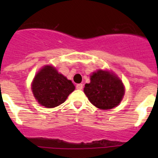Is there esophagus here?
Instances as JSON below:
<instances>
[{"label": "esophagus", "instance_id": "1", "mask_svg": "<svg viewBox=\"0 0 158 158\" xmlns=\"http://www.w3.org/2000/svg\"><path fill=\"white\" fill-rule=\"evenodd\" d=\"M77 89H79V90H81L82 89H83V85L82 84H77L76 86Z\"/></svg>", "mask_w": 158, "mask_h": 158}]
</instances>
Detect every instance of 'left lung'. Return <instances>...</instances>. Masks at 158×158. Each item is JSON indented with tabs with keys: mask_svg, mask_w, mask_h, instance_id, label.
<instances>
[{
	"mask_svg": "<svg viewBox=\"0 0 158 158\" xmlns=\"http://www.w3.org/2000/svg\"><path fill=\"white\" fill-rule=\"evenodd\" d=\"M90 80V83L85 86L84 92L93 105L107 110L120 103L124 95V87L116 76L107 71L98 70L92 75Z\"/></svg>",
	"mask_w": 158,
	"mask_h": 158,
	"instance_id": "1",
	"label": "left lung"
}]
</instances>
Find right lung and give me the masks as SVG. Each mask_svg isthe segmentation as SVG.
<instances>
[{"instance_id":"add662e5","label":"right lung","mask_w":158,"mask_h":158,"mask_svg":"<svg viewBox=\"0 0 158 158\" xmlns=\"http://www.w3.org/2000/svg\"><path fill=\"white\" fill-rule=\"evenodd\" d=\"M31 89L41 105L52 108L64 103L75 86L54 67L47 65L35 77Z\"/></svg>"}]
</instances>
